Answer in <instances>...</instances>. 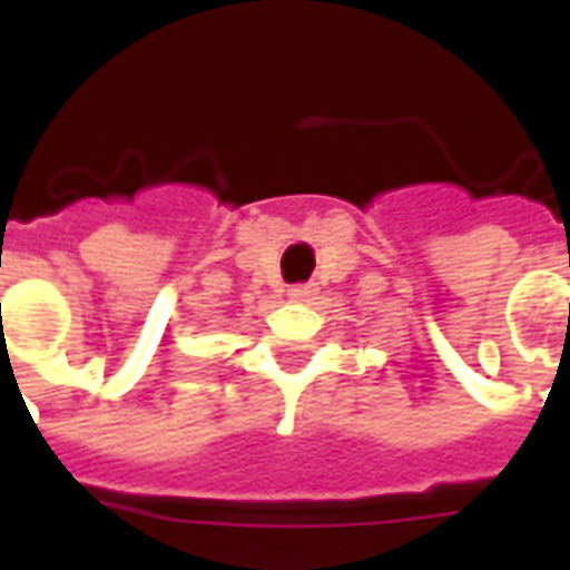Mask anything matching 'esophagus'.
<instances>
[{
	"label": "esophagus",
	"mask_w": 570,
	"mask_h": 570,
	"mask_svg": "<svg viewBox=\"0 0 570 570\" xmlns=\"http://www.w3.org/2000/svg\"><path fill=\"white\" fill-rule=\"evenodd\" d=\"M286 296L293 298V302H311V296H314V286L311 284L289 286V293H286Z\"/></svg>",
	"instance_id": "1"
}]
</instances>
